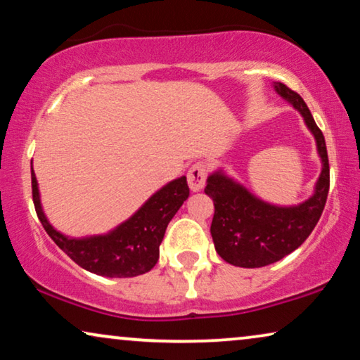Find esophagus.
<instances>
[{
  "label": "esophagus",
  "instance_id": "esophagus-1",
  "mask_svg": "<svg viewBox=\"0 0 360 360\" xmlns=\"http://www.w3.org/2000/svg\"><path fill=\"white\" fill-rule=\"evenodd\" d=\"M205 179H207V166L204 162H195L189 167L188 171V183L193 193H198L205 186Z\"/></svg>",
  "mask_w": 360,
  "mask_h": 360
}]
</instances>
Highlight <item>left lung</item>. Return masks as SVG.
Here are the masks:
<instances>
[{
	"label": "left lung",
	"instance_id": "1",
	"mask_svg": "<svg viewBox=\"0 0 360 360\" xmlns=\"http://www.w3.org/2000/svg\"><path fill=\"white\" fill-rule=\"evenodd\" d=\"M275 90L304 118L316 140L323 169L314 194L290 207L255 198L220 169L207 177L204 191L212 198L215 207L210 225L215 250L230 265L242 268L266 266L296 250L318 224L329 193V161L323 131L316 124L308 105L295 90L281 82L275 84Z\"/></svg>",
	"mask_w": 360,
	"mask_h": 360
}]
</instances>
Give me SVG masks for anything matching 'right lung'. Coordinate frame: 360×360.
I'll use <instances>...</instances> for the list:
<instances>
[{"label": "right lung", "instance_id": "add662e5", "mask_svg": "<svg viewBox=\"0 0 360 360\" xmlns=\"http://www.w3.org/2000/svg\"><path fill=\"white\" fill-rule=\"evenodd\" d=\"M31 183L36 214L47 236L84 270L108 278H131L150 271L160 258V245L167 224L189 198L186 176L177 177L153 194L130 219L112 232L72 238L52 227L42 212L34 171H31Z\"/></svg>", "mask_w": 360, "mask_h": 360}]
</instances>
